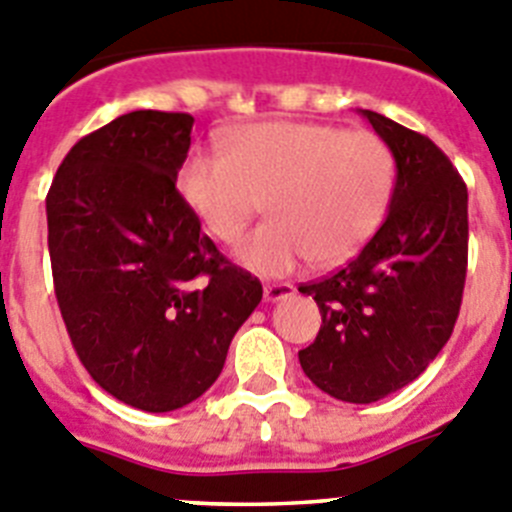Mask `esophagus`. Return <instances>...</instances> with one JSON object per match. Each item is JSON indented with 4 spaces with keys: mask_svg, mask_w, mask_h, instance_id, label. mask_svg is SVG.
Listing matches in <instances>:
<instances>
[{
    "mask_svg": "<svg viewBox=\"0 0 512 512\" xmlns=\"http://www.w3.org/2000/svg\"><path fill=\"white\" fill-rule=\"evenodd\" d=\"M294 294L292 284L287 281H279V284H266L264 287V299L266 302H279V299H287Z\"/></svg>",
    "mask_w": 512,
    "mask_h": 512,
    "instance_id": "34e87169",
    "label": "esophagus"
}]
</instances>
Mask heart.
Listing matches in <instances>:
<instances>
[{
	"label": "heart",
	"instance_id": "obj_1",
	"mask_svg": "<svg viewBox=\"0 0 512 512\" xmlns=\"http://www.w3.org/2000/svg\"><path fill=\"white\" fill-rule=\"evenodd\" d=\"M393 187L396 159L378 134L317 121L236 126L223 154L192 152L180 172L182 198L220 243L238 241L264 200L269 220L236 248L261 276L355 256L386 220Z\"/></svg>",
	"mask_w": 512,
	"mask_h": 512
}]
</instances>
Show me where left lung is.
Returning a JSON list of instances; mask_svg holds the SVG:
<instances>
[{
	"label": "left lung",
	"instance_id": "left-lung-1",
	"mask_svg": "<svg viewBox=\"0 0 512 512\" xmlns=\"http://www.w3.org/2000/svg\"><path fill=\"white\" fill-rule=\"evenodd\" d=\"M396 159L386 220L332 276L302 284L322 327L299 363L337 401L373 403L409 386L447 345L467 276V185L424 134L360 109Z\"/></svg>",
	"mask_w": 512,
	"mask_h": 512
}]
</instances>
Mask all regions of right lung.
Returning <instances> with one entry per match:
<instances>
[{
    "label": "right lung",
    "mask_w": 512,
    "mask_h": 512,
    "mask_svg": "<svg viewBox=\"0 0 512 512\" xmlns=\"http://www.w3.org/2000/svg\"><path fill=\"white\" fill-rule=\"evenodd\" d=\"M192 121L119 116L65 154L45 200L55 297L75 353L103 391L149 414L213 386L264 294L177 192Z\"/></svg>",
    "instance_id": "add662e5"
}]
</instances>
